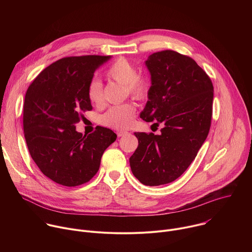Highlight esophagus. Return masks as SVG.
Returning <instances> with one entry per match:
<instances>
[{
	"mask_svg": "<svg viewBox=\"0 0 252 252\" xmlns=\"http://www.w3.org/2000/svg\"><path fill=\"white\" fill-rule=\"evenodd\" d=\"M126 133H127V131H126V130H118V131H117L118 136H124V135L126 134Z\"/></svg>",
	"mask_w": 252,
	"mask_h": 252,
	"instance_id": "esophagus-1",
	"label": "esophagus"
}]
</instances>
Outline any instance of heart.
I'll return each instance as SVG.
<instances>
[{"label": "heart", "instance_id": "b5f03b06", "mask_svg": "<svg viewBox=\"0 0 252 252\" xmlns=\"http://www.w3.org/2000/svg\"><path fill=\"white\" fill-rule=\"evenodd\" d=\"M111 80L126 86L128 94L135 99L148 97L151 91V79L146 74H137L135 65L125 58L118 59L106 70ZM88 97L95 105L103 102V87L99 80L93 79L88 86ZM136 106L133 102H125L114 105L102 117L101 123L113 128L128 127L134 119Z\"/></svg>", "mask_w": 252, "mask_h": 252}]
</instances>
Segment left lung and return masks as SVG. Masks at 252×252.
I'll list each match as a JSON object with an SVG mask.
<instances>
[{
  "label": "left lung",
  "mask_w": 252,
  "mask_h": 252,
  "mask_svg": "<svg viewBox=\"0 0 252 252\" xmlns=\"http://www.w3.org/2000/svg\"><path fill=\"white\" fill-rule=\"evenodd\" d=\"M146 64L152 87L140 118L162 128L134 132L129 164L142 185L157 187L175 181L195 158L211 125L213 86L194 60L171 50L154 53Z\"/></svg>",
  "instance_id": "8db88e82"
}]
</instances>
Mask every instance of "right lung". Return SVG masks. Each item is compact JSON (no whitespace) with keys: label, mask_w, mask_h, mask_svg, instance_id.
I'll use <instances>...</instances> for the list:
<instances>
[{"label":"right lung","mask_w":252,"mask_h":252,"mask_svg":"<svg viewBox=\"0 0 252 252\" xmlns=\"http://www.w3.org/2000/svg\"><path fill=\"white\" fill-rule=\"evenodd\" d=\"M110 56L63 58L38 75L27 90L23 127L29 153L40 170L64 187L84 185L94 176L103 152L117 139L110 128L90 134L76 124L92 111L88 86Z\"/></svg>","instance_id":"1"}]
</instances>
